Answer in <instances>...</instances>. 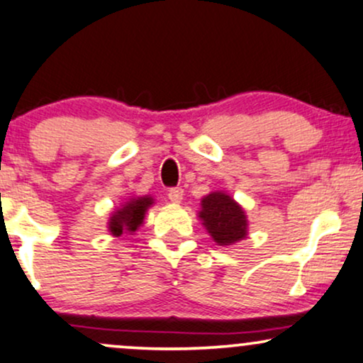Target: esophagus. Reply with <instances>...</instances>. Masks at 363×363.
Listing matches in <instances>:
<instances>
[{
    "label": "esophagus",
    "instance_id": "34e87169",
    "mask_svg": "<svg viewBox=\"0 0 363 363\" xmlns=\"http://www.w3.org/2000/svg\"><path fill=\"white\" fill-rule=\"evenodd\" d=\"M168 199L173 203H180L183 200V190L182 189H169L168 190Z\"/></svg>",
    "mask_w": 363,
    "mask_h": 363
}]
</instances>
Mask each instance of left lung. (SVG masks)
Returning a JSON list of instances; mask_svg holds the SVG:
<instances>
[{"label":"left lung","instance_id":"left-lung-1","mask_svg":"<svg viewBox=\"0 0 363 363\" xmlns=\"http://www.w3.org/2000/svg\"><path fill=\"white\" fill-rule=\"evenodd\" d=\"M199 219L219 246H231L248 236L245 208L225 191L216 190L200 200Z\"/></svg>","mask_w":363,"mask_h":363}]
</instances>
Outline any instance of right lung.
Instances as JSON below:
<instances>
[{"label": "right lung", "mask_w": 363, "mask_h": 363, "mask_svg": "<svg viewBox=\"0 0 363 363\" xmlns=\"http://www.w3.org/2000/svg\"><path fill=\"white\" fill-rule=\"evenodd\" d=\"M152 206H155V199L151 195L127 199L110 214L108 223H106L108 233L113 238L122 236V234H134L144 224L146 212Z\"/></svg>", "instance_id": "obj_1"}]
</instances>
